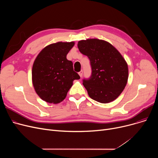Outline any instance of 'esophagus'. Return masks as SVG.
<instances>
[{"instance_id": "1", "label": "esophagus", "mask_w": 158, "mask_h": 158, "mask_svg": "<svg viewBox=\"0 0 158 158\" xmlns=\"http://www.w3.org/2000/svg\"><path fill=\"white\" fill-rule=\"evenodd\" d=\"M79 75L81 77L82 76V70H81V71H80V72H79Z\"/></svg>"}]
</instances>
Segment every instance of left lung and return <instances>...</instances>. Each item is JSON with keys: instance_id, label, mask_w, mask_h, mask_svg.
I'll use <instances>...</instances> for the list:
<instances>
[{"instance_id": "1", "label": "left lung", "mask_w": 158, "mask_h": 158, "mask_svg": "<svg viewBox=\"0 0 158 158\" xmlns=\"http://www.w3.org/2000/svg\"><path fill=\"white\" fill-rule=\"evenodd\" d=\"M77 47L88 57L92 66V76L82 82L89 97L104 104L114 101L127 82L129 70L125 59L114 46L102 40H81Z\"/></svg>"}]
</instances>
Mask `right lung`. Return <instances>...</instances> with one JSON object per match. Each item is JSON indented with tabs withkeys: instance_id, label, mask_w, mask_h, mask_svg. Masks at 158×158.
I'll return each mask as SVG.
<instances>
[{
	"instance_id": "1",
	"label": "right lung",
	"mask_w": 158,
	"mask_h": 158,
	"mask_svg": "<svg viewBox=\"0 0 158 158\" xmlns=\"http://www.w3.org/2000/svg\"><path fill=\"white\" fill-rule=\"evenodd\" d=\"M75 43L59 41L50 44L38 54L32 69V82L43 101L58 104L66 98L73 81L80 76L73 71V63L66 55Z\"/></svg>"
}]
</instances>
